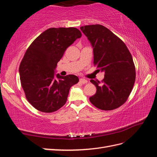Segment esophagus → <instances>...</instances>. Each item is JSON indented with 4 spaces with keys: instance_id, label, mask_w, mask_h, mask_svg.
<instances>
[{
    "instance_id": "esophagus-1",
    "label": "esophagus",
    "mask_w": 157,
    "mask_h": 157,
    "mask_svg": "<svg viewBox=\"0 0 157 157\" xmlns=\"http://www.w3.org/2000/svg\"><path fill=\"white\" fill-rule=\"evenodd\" d=\"M79 81H80V82L82 83V84H86V83L88 82L87 80H86V79H85V78H80Z\"/></svg>"
}]
</instances>
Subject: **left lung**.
<instances>
[{"instance_id": "8db88e82", "label": "left lung", "mask_w": 157, "mask_h": 157, "mask_svg": "<svg viewBox=\"0 0 157 157\" xmlns=\"http://www.w3.org/2000/svg\"><path fill=\"white\" fill-rule=\"evenodd\" d=\"M81 30L91 44L94 64L105 72L102 84L90 81L97 88L90 101L102 110L116 109L126 101L135 82V67L130 52L105 27L99 24L85 25Z\"/></svg>"}]
</instances>
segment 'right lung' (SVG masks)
<instances>
[{
    "instance_id": "obj_1",
    "label": "right lung",
    "mask_w": 157,
    "mask_h": 157,
    "mask_svg": "<svg viewBox=\"0 0 157 157\" xmlns=\"http://www.w3.org/2000/svg\"><path fill=\"white\" fill-rule=\"evenodd\" d=\"M81 36L75 27H52L41 33L27 50L19 66L20 80L27 101L36 109L54 112L67 102L70 89L79 79L54 72L67 48Z\"/></svg>"
}]
</instances>
